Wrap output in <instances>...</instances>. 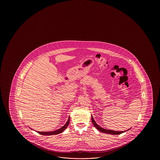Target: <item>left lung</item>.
<instances>
[{
	"instance_id": "1",
	"label": "left lung",
	"mask_w": 160,
	"mask_h": 160,
	"mask_svg": "<svg viewBox=\"0 0 160 160\" xmlns=\"http://www.w3.org/2000/svg\"><path fill=\"white\" fill-rule=\"evenodd\" d=\"M92 122L93 125H94V126H95V128L98 130L99 131L101 132L102 133H108V134H111L118 135V134H122L123 132H125L124 131L117 132V131H114V130H112L105 129H103V128H102L101 127L99 126L98 124H97V123L95 122L94 119H93L92 117Z\"/></svg>"
}]
</instances>
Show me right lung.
Masks as SVG:
<instances>
[{
  "mask_svg": "<svg viewBox=\"0 0 160 160\" xmlns=\"http://www.w3.org/2000/svg\"><path fill=\"white\" fill-rule=\"evenodd\" d=\"M70 122V117H68V121H67V122L66 123L64 126L63 127H62L61 128H60L59 129L57 130H54V131H52V132H37L38 133L42 134V135H48V136H50V135H54V134H58L59 133H62V132H63L66 128L68 127V126Z\"/></svg>",
  "mask_w": 160,
  "mask_h": 160,
  "instance_id": "add662e5",
  "label": "right lung"
}]
</instances>
